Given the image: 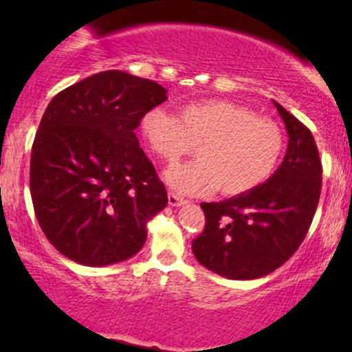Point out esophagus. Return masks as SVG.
Instances as JSON below:
<instances>
[{
  "instance_id": "obj_1",
  "label": "esophagus",
  "mask_w": 352,
  "mask_h": 352,
  "mask_svg": "<svg viewBox=\"0 0 352 352\" xmlns=\"http://www.w3.org/2000/svg\"><path fill=\"white\" fill-rule=\"evenodd\" d=\"M185 200L182 199V197L175 195L173 192H168V205H172V207H180V205H184Z\"/></svg>"
}]
</instances>
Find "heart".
<instances>
[{"label":"heart","mask_w":352,"mask_h":352,"mask_svg":"<svg viewBox=\"0 0 352 352\" xmlns=\"http://www.w3.org/2000/svg\"><path fill=\"white\" fill-rule=\"evenodd\" d=\"M140 132L165 162L195 145L197 160L165 172L168 185L187 195H207L217 188L225 197L253 192L272 179L285 151V135L274 120L221 99L184 104L179 117L162 107L148 109Z\"/></svg>","instance_id":"obj_1"}]
</instances>
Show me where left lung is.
<instances>
[{
    "label": "left lung",
    "instance_id": "1",
    "mask_svg": "<svg viewBox=\"0 0 352 352\" xmlns=\"http://www.w3.org/2000/svg\"><path fill=\"white\" fill-rule=\"evenodd\" d=\"M273 104L289 135L280 168L253 192L200 205L207 223L192 252L200 265L230 280H254L286 263L305 240L321 195L322 167L313 134Z\"/></svg>",
    "mask_w": 352,
    "mask_h": 352
}]
</instances>
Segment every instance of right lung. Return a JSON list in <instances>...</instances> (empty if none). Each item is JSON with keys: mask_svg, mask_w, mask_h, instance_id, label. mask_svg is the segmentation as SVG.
Returning a JSON list of instances; mask_svg holds the SVG:
<instances>
[{"mask_svg": "<svg viewBox=\"0 0 352 352\" xmlns=\"http://www.w3.org/2000/svg\"><path fill=\"white\" fill-rule=\"evenodd\" d=\"M167 100L151 79L104 71L56 94L31 148L30 190L50 243L76 263L127 260L147 240V221L167 190L135 129Z\"/></svg>", "mask_w": 352, "mask_h": 352, "instance_id": "right-lung-1", "label": "right lung"}]
</instances>
